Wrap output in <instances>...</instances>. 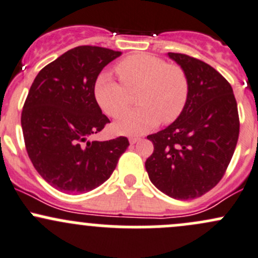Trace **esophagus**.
<instances>
[{"label":"esophagus","instance_id":"esophagus-1","mask_svg":"<svg viewBox=\"0 0 258 258\" xmlns=\"http://www.w3.org/2000/svg\"><path fill=\"white\" fill-rule=\"evenodd\" d=\"M139 141H140L139 137H130V144L131 145H135L136 142H139Z\"/></svg>","mask_w":258,"mask_h":258}]
</instances>
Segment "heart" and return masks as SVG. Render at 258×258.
<instances>
[{
  "instance_id": "b5f03b06",
  "label": "heart",
  "mask_w": 258,
  "mask_h": 258,
  "mask_svg": "<svg viewBox=\"0 0 258 258\" xmlns=\"http://www.w3.org/2000/svg\"><path fill=\"white\" fill-rule=\"evenodd\" d=\"M114 71L122 85L108 74H101L95 82V98L101 110L116 118L128 106V92L136 90L135 101L140 105L113 124L118 134L144 135L161 119L163 123L176 121L186 108L189 81L178 64L150 53H134L117 62Z\"/></svg>"
}]
</instances>
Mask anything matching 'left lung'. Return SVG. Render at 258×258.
I'll return each mask as SVG.
<instances>
[{"mask_svg": "<svg viewBox=\"0 0 258 258\" xmlns=\"http://www.w3.org/2000/svg\"><path fill=\"white\" fill-rule=\"evenodd\" d=\"M168 57L186 71L188 101L173 123L148 135L153 152L145 166L163 194L192 200L212 189L230 165L240 134L237 102L228 81L206 62L175 52Z\"/></svg>", "mask_w": 258, "mask_h": 258, "instance_id": "1", "label": "left lung"}]
</instances>
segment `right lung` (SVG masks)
I'll list each match as a JSON object with an SVG mask.
<instances>
[{
    "mask_svg": "<svg viewBox=\"0 0 258 258\" xmlns=\"http://www.w3.org/2000/svg\"><path fill=\"white\" fill-rule=\"evenodd\" d=\"M119 51L79 46L43 67L21 114L28 157L41 177L67 194H85L107 181L130 146L127 137L87 141L110 122L95 98V82Z\"/></svg>",
    "mask_w": 258,
    "mask_h": 258,
    "instance_id": "right-lung-1",
    "label": "right lung"
}]
</instances>
